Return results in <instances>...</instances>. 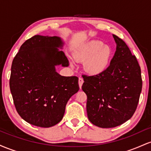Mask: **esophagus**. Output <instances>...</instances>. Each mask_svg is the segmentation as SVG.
Returning a JSON list of instances; mask_svg holds the SVG:
<instances>
[{
  "label": "esophagus",
  "mask_w": 151,
  "mask_h": 151,
  "mask_svg": "<svg viewBox=\"0 0 151 151\" xmlns=\"http://www.w3.org/2000/svg\"><path fill=\"white\" fill-rule=\"evenodd\" d=\"M83 83H84V79H82V78L79 77V88H81V86H82Z\"/></svg>",
  "instance_id": "1"
}]
</instances>
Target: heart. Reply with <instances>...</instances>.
Masks as SVG:
<instances>
[{
	"label": "heart",
	"mask_w": 151,
	"mask_h": 151,
	"mask_svg": "<svg viewBox=\"0 0 151 151\" xmlns=\"http://www.w3.org/2000/svg\"><path fill=\"white\" fill-rule=\"evenodd\" d=\"M111 50L102 41L90 40L81 45L74 53L77 62H85L84 70L91 75H98L104 72L110 65Z\"/></svg>",
	"instance_id": "obj_1"
}]
</instances>
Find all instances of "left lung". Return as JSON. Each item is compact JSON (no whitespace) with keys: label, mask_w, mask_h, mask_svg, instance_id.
I'll list each match as a JSON object with an SVG mask.
<instances>
[{"label":"left lung","mask_w":151,"mask_h":151,"mask_svg":"<svg viewBox=\"0 0 151 151\" xmlns=\"http://www.w3.org/2000/svg\"><path fill=\"white\" fill-rule=\"evenodd\" d=\"M116 50L104 72L83 75L81 89L87 96L89 120L100 128H114L134 114L142 89L138 62L123 40L113 35Z\"/></svg>","instance_id":"8db88e82"}]
</instances>
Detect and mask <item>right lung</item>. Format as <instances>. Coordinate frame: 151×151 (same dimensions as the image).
Here are the masks:
<instances>
[{
	"mask_svg": "<svg viewBox=\"0 0 151 151\" xmlns=\"http://www.w3.org/2000/svg\"><path fill=\"white\" fill-rule=\"evenodd\" d=\"M62 38L35 35L13 59L10 89L19 115L32 125L49 128L62 120L70 97L79 91L78 77H64L55 67H67Z\"/></svg>",
	"mask_w": 151,
	"mask_h": 151,
	"instance_id": "obj_1",
	"label": "right lung"
}]
</instances>
